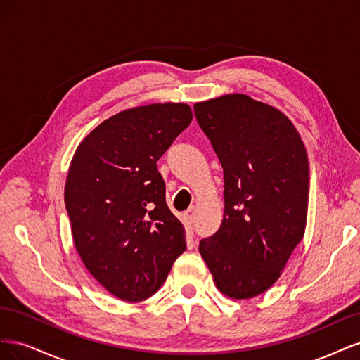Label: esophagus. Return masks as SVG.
Returning a JSON list of instances; mask_svg holds the SVG:
<instances>
[{"mask_svg":"<svg viewBox=\"0 0 360 360\" xmlns=\"http://www.w3.org/2000/svg\"><path fill=\"white\" fill-rule=\"evenodd\" d=\"M195 212H197V207H195V205H191L189 209L186 210V216H188V219H189V221H193V217H195Z\"/></svg>","mask_w":360,"mask_h":360,"instance_id":"esophagus-1","label":"esophagus"}]
</instances>
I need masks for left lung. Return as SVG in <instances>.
I'll list each match as a JSON object with an SVG mask.
<instances>
[{
    "label": "left lung",
    "instance_id": "obj_1",
    "mask_svg": "<svg viewBox=\"0 0 360 360\" xmlns=\"http://www.w3.org/2000/svg\"><path fill=\"white\" fill-rule=\"evenodd\" d=\"M224 168V219L200 242L216 288L255 297L279 279L308 219L309 162L291 120L240 93L193 105Z\"/></svg>",
    "mask_w": 360,
    "mask_h": 360
}]
</instances>
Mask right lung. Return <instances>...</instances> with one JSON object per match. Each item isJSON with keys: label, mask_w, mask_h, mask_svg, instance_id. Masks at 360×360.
Instances as JSON below:
<instances>
[{"label": "right lung", "mask_w": 360, "mask_h": 360, "mask_svg": "<svg viewBox=\"0 0 360 360\" xmlns=\"http://www.w3.org/2000/svg\"><path fill=\"white\" fill-rule=\"evenodd\" d=\"M192 117L188 103L129 108L93 129L72 158L64 201L75 248L120 300L153 296L186 249L156 162Z\"/></svg>", "instance_id": "add662e5"}]
</instances>
